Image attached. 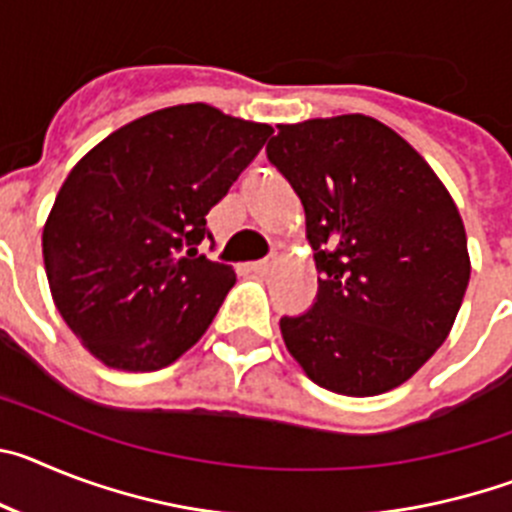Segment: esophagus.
Masks as SVG:
<instances>
[{
	"instance_id": "1",
	"label": "esophagus",
	"mask_w": 512,
	"mask_h": 512,
	"mask_svg": "<svg viewBox=\"0 0 512 512\" xmlns=\"http://www.w3.org/2000/svg\"><path fill=\"white\" fill-rule=\"evenodd\" d=\"M248 269L253 271V274H269L271 269H274V259H264V261H253Z\"/></svg>"
}]
</instances>
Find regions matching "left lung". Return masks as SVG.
Masks as SVG:
<instances>
[{
  "instance_id": "left-lung-1",
  "label": "left lung",
  "mask_w": 512,
  "mask_h": 512,
  "mask_svg": "<svg viewBox=\"0 0 512 512\" xmlns=\"http://www.w3.org/2000/svg\"><path fill=\"white\" fill-rule=\"evenodd\" d=\"M266 156L305 207L318 295L279 320L289 354L330 392L408 382L446 341L469 284L464 223L408 140L366 115L277 125Z\"/></svg>"
}]
</instances>
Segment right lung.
<instances>
[{"mask_svg":"<svg viewBox=\"0 0 512 512\" xmlns=\"http://www.w3.org/2000/svg\"><path fill=\"white\" fill-rule=\"evenodd\" d=\"M271 125L179 104L128 122L66 176L43 228L51 295L102 364L156 372L200 341L235 284L210 261L207 212Z\"/></svg>","mask_w":512,"mask_h":512,"instance_id":"1","label":"right lung"}]
</instances>
